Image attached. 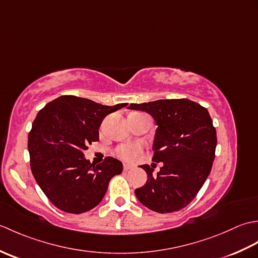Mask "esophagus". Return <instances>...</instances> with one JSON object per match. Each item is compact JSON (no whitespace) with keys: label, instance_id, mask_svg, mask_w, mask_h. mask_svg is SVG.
Here are the masks:
<instances>
[{"label":"esophagus","instance_id":"34e87169","mask_svg":"<svg viewBox=\"0 0 258 258\" xmlns=\"http://www.w3.org/2000/svg\"><path fill=\"white\" fill-rule=\"evenodd\" d=\"M133 167H134V166L131 165V164H128V163H124V164H123L124 171H130V169H132Z\"/></svg>","mask_w":258,"mask_h":258}]
</instances>
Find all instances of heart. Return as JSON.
Listing matches in <instances>:
<instances>
[{
  "mask_svg": "<svg viewBox=\"0 0 258 258\" xmlns=\"http://www.w3.org/2000/svg\"><path fill=\"white\" fill-rule=\"evenodd\" d=\"M143 152V146H142L138 142H131V143H125L119 145L115 153L117 156L126 161H133L136 160Z\"/></svg>",
  "mask_w": 258,
  "mask_h": 258,
  "instance_id": "heart-1",
  "label": "heart"
}]
</instances>
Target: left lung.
<instances>
[{
  "mask_svg": "<svg viewBox=\"0 0 258 258\" xmlns=\"http://www.w3.org/2000/svg\"><path fill=\"white\" fill-rule=\"evenodd\" d=\"M149 113L157 125L153 161L163 163L157 175L150 165L144 186L135 189L139 201L157 213H173L195 199L211 173L217 144L216 130L205 107L187 98L131 104Z\"/></svg>",
  "mask_w": 258,
  "mask_h": 258,
  "instance_id": "left-lung-1",
  "label": "left lung"
}]
</instances>
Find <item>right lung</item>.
I'll return each mask as SVG.
<instances>
[{"mask_svg": "<svg viewBox=\"0 0 258 258\" xmlns=\"http://www.w3.org/2000/svg\"><path fill=\"white\" fill-rule=\"evenodd\" d=\"M126 103L102 105L87 98L63 95L37 113L29 133L27 149L36 183L54 206L81 214L100 204L109 180L123 171L116 158L91 164L87 145L98 141L102 120Z\"/></svg>", "mask_w": 258, "mask_h": 258, "instance_id": "add662e5", "label": "right lung"}]
</instances>
